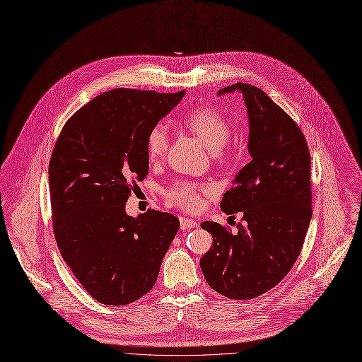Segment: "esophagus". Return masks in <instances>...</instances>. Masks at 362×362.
Listing matches in <instances>:
<instances>
[{"instance_id": "obj_1", "label": "esophagus", "mask_w": 362, "mask_h": 362, "mask_svg": "<svg viewBox=\"0 0 362 362\" xmlns=\"http://www.w3.org/2000/svg\"><path fill=\"white\" fill-rule=\"evenodd\" d=\"M180 226H181L182 230H189V229L197 226V221H196V220H191V218L181 217V218H180Z\"/></svg>"}]
</instances>
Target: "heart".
I'll use <instances>...</instances> for the list:
<instances>
[{
	"label": "heart",
	"mask_w": 362,
	"mask_h": 362,
	"mask_svg": "<svg viewBox=\"0 0 362 362\" xmlns=\"http://www.w3.org/2000/svg\"><path fill=\"white\" fill-rule=\"evenodd\" d=\"M185 127L196 134L200 141L211 151L221 153L223 146L228 144L232 124L223 111L213 105L199 107L185 116ZM170 145L168 130L160 123L155 124L146 136V153L152 162L160 160ZM209 187L194 184L188 181H178L165 192V197L173 206L185 210L196 211L202 206V194L207 192Z\"/></svg>",
	"instance_id": "b5f03b06"
}]
</instances>
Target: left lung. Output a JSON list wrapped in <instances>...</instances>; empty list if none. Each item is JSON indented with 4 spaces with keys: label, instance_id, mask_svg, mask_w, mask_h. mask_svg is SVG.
Wrapping results in <instances>:
<instances>
[{
    "label": "left lung",
    "instance_id": "obj_1",
    "mask_svg": "<svg viewBox=\"0 0 362 362\" xmlns=\"http://www.w3.org/2000/svg\"><path fill=\"white\" fill-rule=\"evenodd\" d=\"M243 94L252 160L236 175L220 209L242 211L238 233L203 221L213 236L200 259L207 284L218 294L249 300L280 283L300 255L312 218L310 152L297 123L262 90L238 84L217 94Z\"/></svg>",
    "mask_w": 362,
    "mask_h": 362
}]
</instances>
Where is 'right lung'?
<instances>
[{"instance_id": "right-lung-1", "label": "right lung", "mask_w": 362, "mask_h": 362, "mask_svg": "<svg viewBox=\"0 0 362 362\" xmlns=\"http://www.w3.org/2000/svg\"><path fill=\"white\" fill-rule=\"evenodd\" d=\"M185 91L117 88L72 115L49 162L53 235L91 297L124 305L151 291L180 220L149 209L137 218L126 202L148 175L146 136Z\"/></svg>"}]
</instances>
